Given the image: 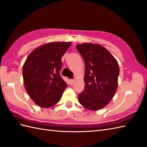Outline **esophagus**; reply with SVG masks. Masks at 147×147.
I'll return each mask as SVG.
<instances>
[{
    "label": "esophagus",
    "instance_id": "1",
    "mask_svg": "<svg viewBox=\"0 0 147 147\" xmlns=\"http://www.w3.org/2000/svg\"><path fill=\"white\" fill-rule=\"evenodd\" d=\"M74 80H70V83H71V84H73L74 83Z\"/></svg>",
    "mask_w": 147,
    "mask_h": 147
}]
</instances>
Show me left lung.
I'll list each match as a JSON object with an SVG mask.
<instances>
[{
    "label": "left lung",
    "mask_w": 147,
    "mask_h": 147,
    "mask_svg": "<svg viewBox=\"0 0 147 147\" xmlns=\"http://www.w3.org/2000/svg\"><path fill=\"white\" fill-rule=\"evenodd\" d=\"M76 47L85 64L84 89L78 94V101L88 110H101L110 103L117 90L118 63L100 44L83 43Z\"/></svg>",
    "instance_id": "left-lung-1"
}]
</instances>
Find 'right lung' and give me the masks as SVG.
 Instances as JSON below:
<instances>
[{
	"instance_id": "add662e5",
	"label": "right lung",
	"mask_w": 147,
	"mask_h": 147,
	"mask_svg": "<svg viewBox=\"0 0 147 147\" xmlns=\"http://www.w3.org/2000/svg\"><path fill=\"white\" fill-rule=\"evenodd\" d=\"M71 42H52L30 53L22 67L25 89L33 101L41 108H49L61 100L67 84L59 74L61 58Z\"/></svg>"
}]
</instances>
